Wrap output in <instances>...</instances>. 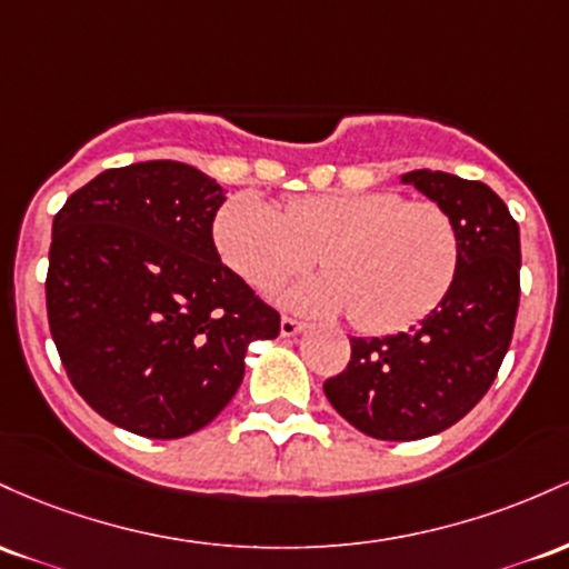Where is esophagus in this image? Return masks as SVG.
Here are the masks:
<instances>
[{
    "label": "esophagus",
    "instance_id": "esophagus-1",
    "mask_svg": "<svg viewBox=\"0 0 569 569\" xmlns=\"http://www.w3.org/2000/svg\"><path fill=\"white\" fill-rule=\"evenodd\" d=\"M303 328H306V322H301V319H296V317H287V315L282 317V325H279V330H282L284 338L298 336Z\"/></svg>",
    "mask_w": 569,
    "mask_h": 569
}]
</instances>
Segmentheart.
I'll return each instance as SVG.
<instances>
[{
	"instance_id": "b5f03b06",
	"label": "heart",
	"mask_w": 569,
	"mask_h": 569,
	"mask_svg": "<svg viewBox=\"0 0 569 569\" xmlns=\"http://www.w3.org/2000/svg\"><path fill=\"white\" fill-rule=\"evenodd\" d=\"M214 241L226 266L260 292L277 290L311 266L325 277L290 292L315 315L347 309L362 333H395L443 301L459 268L455 217L436 201L400 193H311L268 207L233 196L217 212Z\"/></svg>"
}]
</instances>
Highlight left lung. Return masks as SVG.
Returning <instances> with one entry per match:
<instances>
[{
	"instance_id": "8db88e82",
	"label": "left lung",
	"mask_w": 569,
	"mask_h": 569,
	"mask_svg": "<svg viewBox=\"0 0 569 569\" xmlns=\"http://www.w3.org/2000/svg\"><path fill=\"white\" fill-rule=\"evenodd\" d=\"M403 182L455 217L459 268L422 322L352 338L347 368L325 381L330 406L379 440L436 436L487 395L513 338L521 292L519 226L489 184L427 169L408 171Z\"/></svg>"
}]
</instances>
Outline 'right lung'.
<instances>
[{
  "label": "right lung",
  "instance_id": "obj_1",
  "mask_svg": "<svg viewBox=\"0 0 569 569\" xmlns=\"http://www.w3.org/2000/svg\"><path fill=\"white\" fill-rule=\"evenodd\" d=\"M226 196L188 163L107 169L53 217L48 322L69 381L107 422L144 438L207 427L244 379L247 343L279 311L220 260Z\"/></svg>",
  "mask_w": 569,
  "mask_h": 569
}]
</instances>
